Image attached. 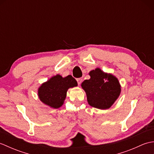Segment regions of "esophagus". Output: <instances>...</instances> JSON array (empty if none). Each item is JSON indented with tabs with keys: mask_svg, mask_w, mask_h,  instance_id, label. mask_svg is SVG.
<instances>
[{
	"mask_svg": "<svg viewBox=\"0 0 154 154\" xmlns=\"http://www.w3.org/2000/svg\"><path fill=\"white\" fill-rule=\"evenodd\" d=\"M77 83H78V85H81V83H82V81H83V79L82 78H77Z\"/></svg>",
	"mask_w": 154,
	"mask_h": 154,
	"instance_id": "obj_1",
	"label": "esophagus"
}]
</instances>
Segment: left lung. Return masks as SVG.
<instances>
[{
    "instance_id": "left-lung-1",
    "label": "left lung",
    "mask_w": 154,
    "mask_h": 154,
    "mask_svg": "<svg viewBox=\"0 0 154 154\" xmlns=\"http://www.w3.org/2000/svg\"><path fill=\"white\" fill-rule=\"evenodd\" d=\"M91 78L85 80L81 87L87 94V101L91 106L108 109L120 94V85L117 78L104 73L99 68L91 71Z\"/></svg>"
}]
</instances>
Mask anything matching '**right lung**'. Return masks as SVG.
<instances>
[{
	"label": "right lung",
	"instance_id": "obj_1",
	"mask_svg": "<svg viewBox=\"0 0 154 154\" xmlns=\"http://www.w3.org/2000/svg\"><path fill=\"white\" fill-rule=\"evenodd\" d=\"M77 85V81L71 75L63 78L57 75L42 85L38 89V96L42 103L58 109L63 104L69 88Z\"/></svg>",
	"mask_w": 154,
	"mask_h": 154
}]
</instances>
